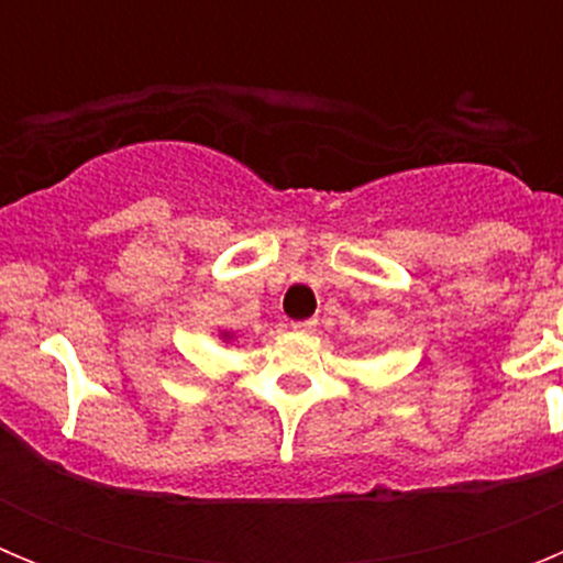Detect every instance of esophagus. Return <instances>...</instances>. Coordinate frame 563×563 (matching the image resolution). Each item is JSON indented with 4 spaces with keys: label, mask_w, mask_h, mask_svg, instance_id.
<instances>
[{
    "label": "esophagus",
    "mask_w": 563,
    "mask_h": 563,
    "mask_svg": "<svg viewBox=\"0 0 563 563\" xmlns=\"http://www.w3.org/2000/svg\"><path fill=\"white\" fill-rule=\"evenodd\" d=\"M292 330H296V332H312V330H316V318H307V321H296V324H292Z\"/></svg>",
    "instance_id": "esophagus-1"
}]
</instances>
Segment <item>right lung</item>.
<instances>
[{"mask_svg":"<svg viewBox=\"0 0 563 563\" xmlns=\"http://www.w3.org/2000/svg\"><path fill=\"white\" fill-rule=\"evenodd\" d=\"M225 338H228V335H225Z\"/></svg>","mask_w":563,"mask_h":563,"instance_id":"1","label":"right lung"}]
</instances>
